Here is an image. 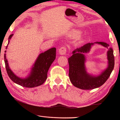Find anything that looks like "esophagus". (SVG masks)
<instances>
[{
	"mask_svg": "<svg viewBox=\"0 0 120 120\" xmlns=\"http://www.w3.org/2000/svg\"><path fill=\"white\" fill-rule=\"evenodd\" d=\"M67 52V48L64 46H62V47L60 48L59 50V52L61 54V55H64L66 54Z\"/></svg>",
	"mask_w": 120,
	"mask_h": 120,
	"instance_id": "esophagus-1",
	"label": "esophagus"
}]
</instances>
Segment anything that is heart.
Returning a JSON list of instances; mask_svg holds the SVG:
<instances>
[{
  "instance_id": "obj_1",
  "label": "heart",
  "mask_w": 120,
  "mask_h": 120,
  "mask_svg": "<svg viewBox=\"0 0 120 120\" xmlns=\"http://www.w3.org/2000/svg\"><path fill=\"white\" fill-rule=\"evenodd\" d=\"M73 34H74V35H77V32H75V33H73Z\"/></svg>"
}]
</instances>
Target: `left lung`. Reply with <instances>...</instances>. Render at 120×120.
I'll return each mask as SVG.
<instances>
[{
  "label": "left lung",
  "mask_w": 120,
  "mask_h": 120,
  "mask_svg": "<svg viewBox=\"0 0 120 120\" xmlns=\"http://www.w3.org/2000/svg\"><path fill=\"white\" fill-rule=\"evenodd\" d=\"M95 43L101 44L107 48L109 46L108 44L103 42H96ZM93 44V43H88L76 49L72 52V56L68 58L69 77L71 82L75 87L85 90L98 88L104 84L110 76L114 67L113 51L112 49L109 48L107 51L108 67L106 69L97 76L87 74L85 66L86 59L83 53L88 52Z\"/></svg>",
  "instance_id": "obj_1"
}]
</instances>
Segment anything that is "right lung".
<instances>
[{"mask_svg": "<svg viewBox=\"0 0 120 120\" xmlns=\"http://www.w3.org/2000/svg\"><path fill=\"white\" fill-rule=\"evenodd\" d=\"M13 34L10 35L8 43L6 49H7L10 40ZM6 52L5 51V52ZM56 56V48H52L41 53L36 59L35 64L32 68L31 74L25 78H21L16 76L9 68L6 53L4 54L5 67L7 74L11 79L16 84L25 87L32 88L43 84L47 78V74L51 65L55 60Z\"/></svg>", "mask_w": 120, "mask_h": 120, "instance_id": "obj_1", "label": "right lung"}]
</instances>
